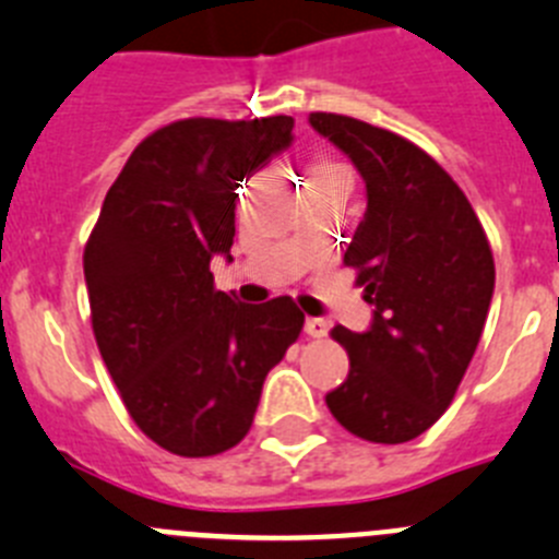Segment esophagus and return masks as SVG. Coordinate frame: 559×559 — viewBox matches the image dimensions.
I'll return each mask as SVG.
<instances>
[{"label":"esophagus","mask_w":559,"mask_h":559,"mask_svg":"<svg viewBox=\"0 0 559 559\" xmlns=\"http://www.w3.org/2000/svg\"><path fill=\"white\" fill-rule=\"evenodd\" d=\"M329 320H323V317H306V323H304V331L309 336H314V340H320V336L329 334Z\"/></svg>","instance_id":"obj_1"}]
</instances>
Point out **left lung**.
<instances>
[{"instance_id":"left-lung-1","label":"left lung","mask_w":559,"mask_h":559,"mask_svg":"<svg viewBox=\"0 0 559 559\" xmlns=\"http://www.w3.org/2000/svg\"><path fill=\"white\" fill-rule=\"evenodd\" d=\"M309 124L348 155L367 192L345 264L359 270L373 320L361 334L331 331L350 370L325 404L361 440H415L474 359L496 286L490 245L460 186L420 147L340 114H309Z\"/></svg>"}]
</instances>
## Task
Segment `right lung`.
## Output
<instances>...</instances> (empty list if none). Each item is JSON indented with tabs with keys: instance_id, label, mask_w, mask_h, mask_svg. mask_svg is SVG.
I'll return each mask as SVG.
<instances>
[{
	"instance_id": "add662e5",
	"label": "right lung",
	"mask_w": 559,
	"mask_h": 559,
	"mask_svg": "<svg viewBox=\"0 0 559 559\" xmlns=\"http://www.w3.org/2000/svg\"><path fill=\"white\" fill-rule=\"evenodd\" d=\"M292 117L183 119L147 135L105 194L85 245L92 325L135 426L178 456L234 449L267 373L304 329L292 298L214 289L236 189L292 144Z\"/></svg>"
}]
</instances>
